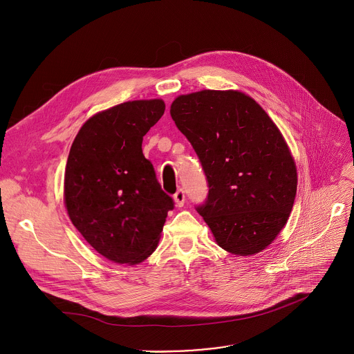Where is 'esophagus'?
I'll use <instances>...</instances> for the list:
<instances>
[{
	"instance_id": "obj_1",
	"label": "esophagus",
	"mask_w": 354,
	"mask_h": 354,
	"mask_svg": "<svg viewBox=\"0 0 354 354\" xmlns=\"http://www.w3.org/2000/svg\"><path fill=\"white\" fill-rule=\"evenodd\" d=\"M174 202L177 207H183L185 203V192L183 188H180L176 194H174Z\"/></svg>"
}]
</instances>
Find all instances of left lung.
I'll list each match as a JSON object with an SVG mask.
<instances>
[{"instance_id":"1","label":"left lung","mask_w":354,"mask_h":354,"mask_svg":"<svg viewBox=\"0 0 354 354\" xmlns=\"http://www.w3.org/2000/svg\"><path fill=\"white\" fill-rule=\"evenodd\" d=\"M170 114L202 163L209 194L195 209L217 244L235 255L266 248L297 194L295 162L277 126L237 91L178 96Z\"/></svg>"}]
</instances>
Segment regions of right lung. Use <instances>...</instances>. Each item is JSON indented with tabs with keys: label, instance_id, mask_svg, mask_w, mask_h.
Masks as SVG:
<instances>
[{
	"label": "right lung",
	"instance_id": "1",
	"mask_svg": "<svg viewBox=\"0 0 354 354\" xmlns=\"http://www.w3.org/2000/svg\"><path fill=\"white\" fill-rule=\"evenodd\" d=\"M165 103L136 100L88 119L66 166L64 202L74 227L103 257L134 265L156 248L174 201L142 155L147 131Z\"/></svg>",
	"mask_w": 354,
	"mask_h": 354
}]
</instances>
